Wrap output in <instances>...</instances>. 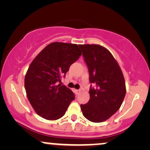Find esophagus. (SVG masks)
<instances>
[{
    "label": "esophagus",
    "instance_id": "34e87169",
    "mask_svg": "<svg viewBox=\"0 0 150 150\" xmlns=\"http://www.w3.org/2000/svg\"><path fill=\"white\" fill-rule=\"evenodd\" d=\"M76 92H77V94H80V93L81 92V89H77V90H76Z\"/></svg>",
    "mask_w": 150,
    "mask_h": 150
}]
</instances>
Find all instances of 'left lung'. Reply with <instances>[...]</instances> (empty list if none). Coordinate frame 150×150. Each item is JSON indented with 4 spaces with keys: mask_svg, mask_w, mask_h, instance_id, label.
<instances>
[{
    "mask_svg": "<svg viewBox=\"0 0 150 150\" xmlns=\"http://www.w3.org/2000/svg\"><path fill=\"white\" fill-rule=\"evenodd\" d=\"M89 73V100L81 104L83 116L94 123L108 120L119 109L126 93L119 65L107 49L98 44L80 45Z\"/></svg>",
    "mask_w": 150,
    "mask_h": 150,
    "instance_id": "8db88e82",
    "label": "left lung"
}]
</instances>
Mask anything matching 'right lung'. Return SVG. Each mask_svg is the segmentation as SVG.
Wrapping results in <instances>:
<instances>
[{
	"instance_id": "add662e5",
	"label": "right lung",
	"mask_w": 150,
	"mask_h": 150,
	"mask_svg": "<svg viewBox=\"0 0 150 150\" xmlns=\"http://www.w3.org/2000/svg\"><path fill=\"white\" fill-rule=\"evenodd\" d=\"M81 55L77 44L53 42L31 63L25 75V87L28 100L39 116L49 120L64 116L75 96L71 89L57 82Z\"/></svg>"
}]
</instances>
